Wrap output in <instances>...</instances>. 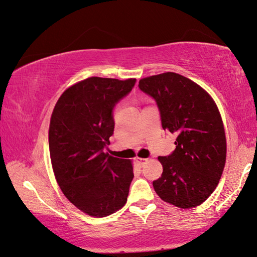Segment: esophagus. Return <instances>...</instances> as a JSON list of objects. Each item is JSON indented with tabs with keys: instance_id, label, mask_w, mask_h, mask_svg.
<instances>
[{
	"instance_id": "1",
	"label": "esophagus",
	"mask_w": 257,
	"mask_h": 257,
	"mask_svg": "<svg viewBox=\"0 0 257 257\" xmlns=\"http://www.w3.org/2000/svg\"><path fill=\"white\" fill-rule=\"evenodd\" d=\"M136 160H137V162L139 163L140 166H143L144 163H146L147 161H148V159H147V158H136Z\"/></svg>"
}]
</instances>
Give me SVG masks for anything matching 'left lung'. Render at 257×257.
<instances>
[{
    "label": "left lung",
    "instance_id": "1",
    "mask_svg": "<svg viewBox=\"0 0 257 257\" xmlns=\"http://www.w3.org/2000/svg\"><path fill=\"white\" fill-rule=\"evenodd\" d=\"M155 99L163 130L177 135L176 149L159 157L163 171L155 191L180 209L198 206L219 183L226 159L223 122L211 96L194 81L176 73L139 80Z\"/></svg>",
    "mask_w": 257,
    "mask_h": 257
}]
</instances>
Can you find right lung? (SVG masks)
<instances>
[{
	"mask_svg": "<svg viewBox=\"0 0 257 257\" xmlns=\"http://www.w3.org/2000/svg\"><path fill=\"white\" fill-rule=\"evenodd\" d=\"M136 81L87 78L65 90L53 110L48 145L54 174L65 196L90 216L110 215L127 202L132 161L105 149L113 134L114 106Z\"/></svg>",
	"mask_w": 257,
	"mask_h": 257,
	"instance_id": "obj_1",
	"label": "right lung"
}]
</instances>
